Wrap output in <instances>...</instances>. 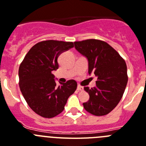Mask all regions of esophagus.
I'll return each instance as SVG.
<instances>
[{
  "label": "esophagus",
  "instance_id": "1",
  "mask_svg": "<svg viewBox=\"0 0 146 146\" xmlns=\"http://www.w3.org/2000/svg\"><path fill=\"white\" fill-rule=\"evenodd\" d=\"M77 90H78V91L83 90V87H82L81 85H78L77 86Z\"/></svg>",
  "mask_w": 146,
  "mask_h": 146
}]
</instances>
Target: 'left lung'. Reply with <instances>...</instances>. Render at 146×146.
I'll return each instance as SVG.
<instances>
[{"mask_svg": "<svg viewBox=\"0 0 146 146\" xmlns=\"http://www.w3.org/2000/svg\"><path fill=\"white\" fill-rule=\"evenodd\" d=\"M75 48L88 59V73L98 77L95 87L84 89L89 101L84 108L96 116L109 114L122 98L128 82L126 62L115 49L102 40L90 39L74 42Z\"/></svg>", "mask_w": 146, "mask_h": 146, "instance_id": "8db88e82", "label": "left lung"}]
</instances>
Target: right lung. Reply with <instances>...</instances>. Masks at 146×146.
I'll list each match as a JSON object with an SVG mask.
<instances>
[{
    "mask_svg": "<svg viewBox=\"0 0 146 146\" xmlns=\"http://www.w3.org/2000/svg\"><path fill=\"white\" fill-rule=\"evenodd\" d=\"M73 46L72 42L41 41L29 50L20 64V91L29 107L41 117L51 118L60 114L76 90L77 83L73 79L56 86L52 73L59 68V56Z\"/></svg>",
    "mask_w": 146,
    "mask_h": 146,
    "instance_id": "1",
    "label": "right lung"
}]
</instances>
